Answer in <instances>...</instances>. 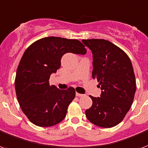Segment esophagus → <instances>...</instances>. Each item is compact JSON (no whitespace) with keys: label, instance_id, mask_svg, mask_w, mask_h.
I'll list each match as a JSON object with an SVG mask.
<instances>
[{"label":"esophagus","instance_id":"esophagus-1","mask_svg":"<svg viewBox=\"0 0 148 148\" xmlns=\"http://www.w3.org/2000/svg\"><path fill=\"white\" fill-rule=\"evenodd\" d=\"M75 95H76V96H78V97H82V96H83L84 95L83 94H80V93H79V92H76V93H75Z\"/></svg>","mask_w":148,"mask_h":148}]
</instances>
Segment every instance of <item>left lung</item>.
<instances>
[{"label": "left lung", "instance_id": "left-lung-1", "mask_svg": "<svg viewBox=\"0 0 148 148\" xmlns=\"http://www.w3.org/2000/svg\"><path fill=\"white\" fill-rule=\"evenodd\" d=\"M92 50V76L101 86L100 97L90 98L92 106L86 111L90 122L101 127H112L121 122L134 100L136 81L129 57L122 49L103 39L82 40Z\"/></svg>", "mask_w": 148, "mask_h": 148}]
</instances>
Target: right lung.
Instances as JSON below:
<instances>
[{
  "label": "right lung",
  "mask_w": 148,
  "mask_h": 148,
  "mask_svg": "<svg viewBox=\"0 0 148 148\" xmlns=\"http://www.w3.org/2000/svg\"><path fill=\"white\" fill-rule=\"evenodd\" d=\"M66 53L84 55L86 49L77 40L49 36L32 43L20 61L15 78L16 98L26 116L37 126L61 122L75 96L73 87L60 90L49 83L50 75L60 68L61 58Z\"/></svg>",
  "instance_id": "obj_1"
}]
</instances>
